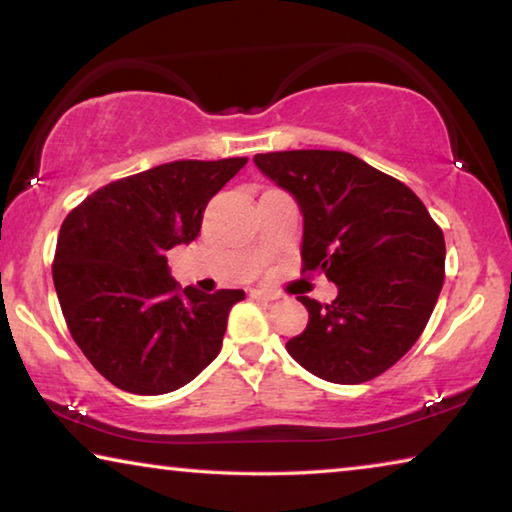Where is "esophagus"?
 <instances>
[{"instance_id":"esophagus-1","label":"esophagus","mask_w":512,"mask_h":512,"mask_svg":"<svg viewBox=\"0 0 512 512\" xmlns=\"http://www.w3.org/2000/svg\"><path fill=\"white\" fill-rule=\"evenodd\" d=\"M250 298H255V300H264V302H273V300H277L275 293H271V291H262V289H253V291H250Z\"/></svg>"}]
</instances>
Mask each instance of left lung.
<instances>
[{"mask_svg":"<svg viewBox=\"0 0 512 512\" xmlns=\"http://www.w3.org/2000/svg\"><path fill=\"white\" fill-rule=\"evenodd\" d=\"M259 171L300 205L302 273L339 287L332 305L307 296V329L287 350L332 384H363L420 339L445 282V237L400 180L345 151L255 155Z\"/></svg>","mask_w":512,"mask_h":512,"instance_id":"8db88e82","label":"left lung"}]
</instances>
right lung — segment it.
<instances>
[{"label": "right lung", "mask_w": 512, "mask_h": 512, "mask_svg": "<svg viewBox=\"0 0 512 512\" xmlns=\"http://www.w3.org/2000/svg\"><path fill=\"white\" fill-rule=\"evenodd\" d=\"M248 158L176 160L90 194L60 225L54 287L72 339L110 384L164 395L221 350L241 289H183L167 250L192 244L210 198Z\"/></svg>", "instance_id": "1"}]
</instances>
